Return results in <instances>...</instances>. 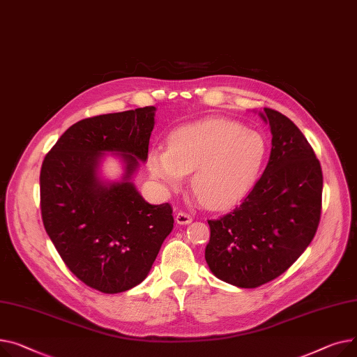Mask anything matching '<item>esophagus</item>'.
<instances>
[{"instance_id":"esophagus-1","label":"esophagus","mask_w":357,"mask_h":357,"mask_svg":"<svg viewBox=\"0 0 357 357\" xmlns=\"http://www.w3.org/2000/svg\"><path fill=\"white\" fill-rule=\"evenodd\" d=\"M192 220H193V216L185 213V212H178L176 215V222L178 225H188V223H192Z\"/></svg>"}]
</instances>
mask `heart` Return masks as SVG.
Segmentation results:
<instances>
[{
	"label": "heart",
	"mask_w": 357,
	"mask_h": 357,
	"mask_svg": "<svg viewBox=\"0 0 357 357\" xmlns=\"http://www.w3.org/2000/svg\"><path fill=\"white\" fill-rule=\"evenodd\" d=\"M268 155V141L242 123L208 118L174 130L167 151L146 157L151 176L177 190L192 174V190L208 208H223L242 199L257 183Z\"/></svg>",
	"instance_id": "obj_1"
}]
</instances>
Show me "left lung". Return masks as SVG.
<instances>
[{
    "instance_id": "8db88e82",
    "label": "left lung",
    "mask_w": 357,
    "mask_h": 357,
    "mask_svg": "<svg viewBox=\"0 0 357 357\" xmlns=\"http://www.w3.org/2000/svg\"><path fill=\"white\" fill-rule=\"evenodd\" d=\"M272 149L261 178L232 212L207 220L204 258L213 274L241 288H257L294 264L317 232L323 173L297 125L264 108Z\"/></svg>"
}]
</instances>
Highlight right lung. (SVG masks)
I'll return each instance as SVG.
<instances>
[{
    "label": "right lung",
    "instance_id": "add662e5",
    "mask_svg": "<svg viewBox=\"0 0 357 357\" xmlns=\"http://www.w3.org/2000/svg\"><path fill=\"white\" fill-rule=\"evenodd\" d=\"M154 107L82 119L46 154L40 172V208L63 262L88 287L116 294L149 274L173 229L170 203L150 204L130 181L149 157ZM121 152L122 182L103 185L98 158Z\"/></svg>",
    "mask_w": 357,
    "mask_h": 357
}]
</instances>
